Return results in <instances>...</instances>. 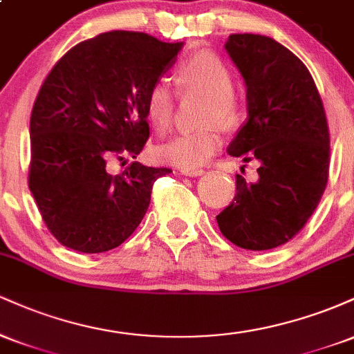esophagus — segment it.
<instances>
[{
  "mask_svg": "<svg viewBox=\"0 0 354 354\" xmlns=\"http://www.w3.org/2000/svg\"><path fill=\"white\" fill-rule=\"evenodd\" d=\"M181 173L186 174V176H201V174H205V169L203 168H183Z\"/></svg>",
  "mask_w": 354,
  "mask_h": 354,
  "instance_id": "esophagus-1",
  "label": "esophagus"
}]
</instances>
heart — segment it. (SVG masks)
<instances>
[{
  "instance_id": "1",
  "label": "heart",
  "mask_w": 354,
  "mask_h": 354,
  "mask_svg": "<svg viewBox=\"0 0 354 354\" xmlns=\"http://www.w3.org/2000/svg\"><path fill=\"white\" fill-rule=\"evenodd\" d=\"M176 93L183 98L200 96L205 100L200 124L205 128L183 133L156 148V156L180 168H198L218 151L221 136L218 128L231 131L245 120V104L234 91V75L219 56L198 53L181 61L173 73ZM176 93L166 80H158L145 100V113L158 135H165L173 124Z\"/></svg>"
}]
</instances>
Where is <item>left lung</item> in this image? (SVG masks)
Listing matches in <instances>:
<instances>
[{
    "label": "left lung",
    "mask_w": 354,
    "mask_h": 354,
    "mask_svg": "<svg viewBox=\"0 0 354 354\" xmlns=\"http://www.w3.org/2000/svg\"><path fill=\"white\" fill-rule=\"evenodd\" d=\"M225 48L245 78L248 100V121L228 153L259 161V168L254 183L236 174V194L216 221L233 245L273 250L303 230L326 188V113L311 73L283 44L245 33L231 35Z\"/></svg>",
    "instance_id": "left-lung-1"
}]
</instances>
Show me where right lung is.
<instances>
[{"mask_svg": "<svg viewBox=\"0 0 354 354\" xmlns=\"http://www.w3.org/2000/svg\"><path fill=\"white\" fill-rule=\"evenodd\" d=\"M183 43L109 31L73 46L44 78L31 111L28 186L44 225L63 246L104 253L126 241L169 168L133 161L149 138L145 100Z\"/></svg>", "mask_w": 354, "mask_h": 354, "instance_id": "add662e5", "label": "right lung"}]
</instances>
